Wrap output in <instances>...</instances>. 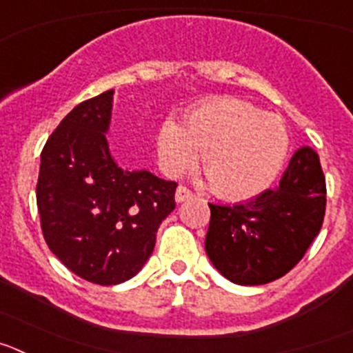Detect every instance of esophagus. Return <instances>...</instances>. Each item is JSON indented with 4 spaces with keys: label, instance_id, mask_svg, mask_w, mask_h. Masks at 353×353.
I'll return each instance as SVG.
<instances>
[{
    "label": "esophagus",
    "instance_id": "obj_1",
    "mask_svg": "<svg viewBox=\"0 0 353 353\" xmlns=\"http://www.w3.org/2000/svg\"><path fill=\"white\" fill-rule=\"evenodd\" d=\"M192 198V192L187 189V187L183 185H179L176 187V192H174V201L176 203H183V201H187V199Z\"/></svg>",
    "mask_w": 353,
    "mask_h": 353
}]
</instances>
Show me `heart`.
Returning a JSON list of instances; mask_svg holds the SVG:
<instances>
[{"label": "heart", "mask_w": 353, "mask_h": 353, "mask_svg": "<svg viewBox=\"0 0 353 353\" xmlns=\"http://www.w3.org/2000/svg\"><path fill=\"white\" fill-rule=\"evenodd\" d=\"M159 164L179 176L198 159L221 198L249 199L269 189L288 154V132L274 114L232 97L210 99L185 114V123L168 117L159 125Z\"/></svg>", "instance_id": "b5f03b06"}]
</instances>
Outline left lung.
Instances as JSON below:
<instances>
[{
	"label": "left lung",
	"mask_w": 353,
	"mask_h": 353,
	"mask_svg": "<svg viewBox=\"0 0 353 353\" xmlns=\"http://www.w3.org/2000/svg\"><path fill=\"white\" fill-rule=\"evenodd\" d=\"M325 176L310 146L293 154L276 189L245 203L210 207L205 251L235 285L276 281L302 260L325 215Z\"/></svg>",
	"instance_id": "obj_1"
}]
</instances>
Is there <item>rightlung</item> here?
Instances as JSON below:
<instances>
[{"label": "right lung", "mask_w": 353, "mask_h": 353, "mask_svg": "<svg viewBox=\"0 0 353 353\" xmlns=\"http://www.w3.org/2000/svg\"><path fill=\"white\" fill-rule=\"evenodd\" d=\"M114 90L81 102L40 155L37 207L43 239L70 272L95 285L134 277L174 210L176 182L123 170L109 152Z\"/></svg>", "instance_id": "1"}]
</instances>
